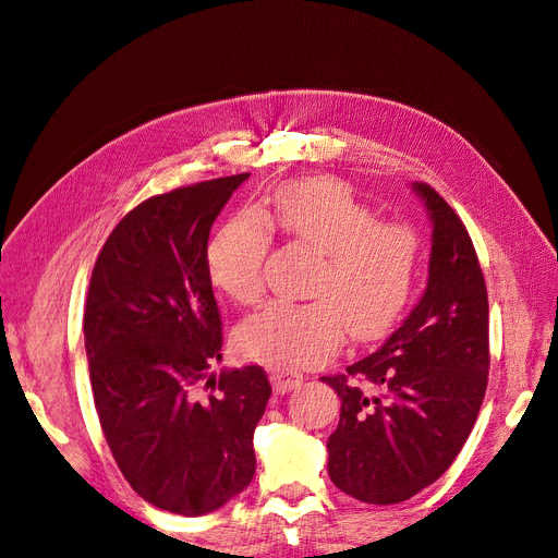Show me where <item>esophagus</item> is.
Segmentation results:
<instances>
[{"mask_svg": "<svg viewBox=\"0 0 558 558\" xmlns=\"http://www.w3.org/2000/svg\"><path fill=\"white\" fill-rule=\"evenodd\" d=\"M269 379H272V386L277 393H289L302 384V373L289 365H275L272 369H269Z\"/></svg>", "mask_w": 558, "mask_h": 558, "instance_id": "1", "label": "esophagus"}]
</instances>
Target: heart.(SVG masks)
<instances>
[{
    "label": "heart",
    "mask_w": 558,
    "mask_h": 558,
    "mask_svg": "<svg viewBox=\"0 0 558 558\" xmlns=\"http://www.w3.org/2000/svg\"><path fill=\"white\" fill-rule=\"evenodd\" d=\"M269 232L314 251L300 305L272 302L240 328L251 359L277 365H320L347 340H377L408 307L418 234L375 209L335 179H291L265 197L256 214L238 216L207 246V272L218 291L240 305L265 293Z\"/></svg>",
    "instance_id": "1"
}]
</instances>
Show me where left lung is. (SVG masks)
Listing matches in <instances>:
<instances>
[{
	"instance_id": "left-lung-1",
	"label": "left lung",
	"mask_w": 558,
	"mask_h": 558,
	"mask_svg": "<svg viewBox=\"0 0 558 558\" xmlns=\"http://www.w3.org/2000/svg\"><path fill=\"white\" fill-rule=\"evenodd\" d=\"M433 218L428 286L384 347L344 375L320 377L342 400L328 475L369 505L433 484L475 426L488 384V300L470 234L445 197L414 183Z\"/></svg>"
}]
</instances>
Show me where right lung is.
<instances>
[{"label":"right lung","instance_id":"add662e5","mask_svg":"<svg viewBox=\"0 0 558 558\" xmlns=\"http://www.w3.org/2000/svg\"><path fill=\"white\" fill-rule=\"evenodd\" d=\"M248 174L181 185L128 211L95 260L83 335L99 426L123 477L160 510L199 517L256 475L272 386L260 365L223 369L207 272L209 232Z\"/></svg>","mask_w":558,"mask_h":558}]
</instances>
